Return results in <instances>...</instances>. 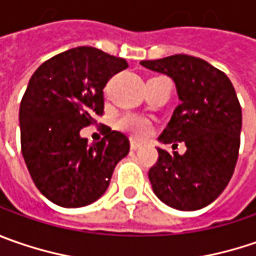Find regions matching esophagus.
I'll return each instance as SVG.
<instances>
[{"instance_id": "1", "label": "esophagus", "mask_w": 256, "mask_h": 256, "mask_svg": "<svg viewBox=\"0 0 256 256\" xmlns=\"http://www.w3.org/2000/svg\"><path fill=\"white\" fill-rule=\"evenodd\" d=\"M140 146H142V144H140L139 142H136V140H130V148H132V150H138L140 148Z\"/></svg>"}]
</instances>
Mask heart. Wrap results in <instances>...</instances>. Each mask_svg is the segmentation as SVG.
Wrapping results in <instances>:
<instances>
[{"instance_id":"b5f03b06","label":"heart","mask_w":256,"mask_h":256,"mask_svg":"<svg viewBox=\"0 0 256 256\" xmlns=\"http://www.w3.org/2000/svg\"><path fill=\"white\" fill-rule=\"evenodd\" d=\"M116 126L117 128L126 132L134 138H143L149 133L150 130L149 122L144 117L139 116V114H133V113H126L122 117H118Z\"/></svg>"}]
</instances>
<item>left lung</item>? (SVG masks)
Listing matches in <instances>:
<instances>
[{
    "mask_svg": "<svg viewBox=\"0 0 256 256\" xmlns=\"http://www.w3.org/2000/svg\"><path fill=\"white\" fill-rule=\"evenodd\" d=\"M140 64L170 77L180 100L159 142L186 146L184 154L158 148L159 160L149 170L152 189L173 209H202L225 190L238 160L242 110L235 88L225 72L192 56Z\"/></svg>",
    "mask_w": 256,
    "mask_h": 256,
    "instance_id": "8db88e82",
    "label": "left lung"
}]
</instances>
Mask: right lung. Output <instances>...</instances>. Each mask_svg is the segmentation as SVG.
Returning <instances> with one entry per match:
<instances>
[{
    "label": "right lung",
    "mask_w": 256,
    "mask_h": 256,
    "mask_svg": "<svg viewBox=\"0 0 256 256\" xmlns=\"http://www.w3.org/2000/svg\"><path fill=\"white\" fill-rule=\"evenodd\" d=\"M128 67L124 58L94 47H77L42 62L20 104L22 156L38 190L62 208H82L107 190L126 158V134L108 132L88 144L80 130L104 108L107 80Z\"/></svg>",
    "instance_id": "obj_1"
}]
</instances>
